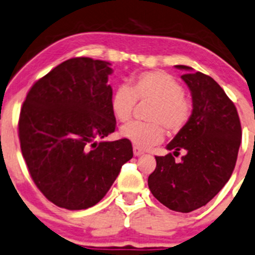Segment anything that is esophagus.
Masks as SVG:
<instances>
[{"mask_svg":"<svg viewBox=\"0 0 255 255\" xmlns=\"http://www.w3.org/2000/svg\"><path fill=\"white\" fill-rule=\"evenodd\" d=\"M133 152H134L135 156H140V155L144 154V151L141 149H139L138 146H133Z\"/></svg>","mask_w":255,"mask_h":255,"instance_id":"esophagus-1","label":"esophagus"}]
</instances>
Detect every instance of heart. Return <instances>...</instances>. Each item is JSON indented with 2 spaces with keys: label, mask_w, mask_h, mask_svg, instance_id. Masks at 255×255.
I'll list each match as a JSON object with an SVG mask.
<instances>
[{
  "label": "heart",
  "mask_w": 255,
  "mask_h": 255,
  "mask_svg": "<svg viewBox=\"0 0 255 255\" xmlns=\"http://www.w3.org/2000/svg\"><path fill=\"white\" fill-rule=\"evenodd\" d=\"M136 100L151 103L150 122H133L121 129V134L139 148H150L161 143L165 128L170 133L181 132L192 116V103L183 88L166 72H145L132 79L130 88L121 84L111 96V110L120 122L132 119Z\"/></svg>",
  "instance_id": "obj_1"
}]
</instances>
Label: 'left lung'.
<instances>
[{
    "instance_id": "obj_1",
    "label": "left lung",
    "mask_w": 255,
    "mask_h": 255,
    "mask_svg": "<svg viewBox=\"0 0 255 255\" xmlns=\"http://www.w3.org/2000/svg\"><path fill=\"white\" fill-rule=\"evenodd\" d=\"M191 90L193 111L186 127L166 149L186 154L176 163L172 154L155 156L149 176L150 192L161 204L178 213H191L208 204L231 177L241 145L240 117L221 87L211 77L178 64Z\"/></svg>"
}]
</instances>
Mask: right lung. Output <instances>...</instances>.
<instances>
[{
    "label": "right lung",
    "instance_id": "1",
    "mask_svg": "<svg viewBox=\"0 0 255 255\" xmlns=\"http://www.w3.org/2000/svg\"><path fill=\"white\" fill-rule=\"evenodd\" d=\"M110 66L89 57L64 61L37 80L21 106V154L37 188L60 208L98 204L133 157L128 139L98 141L116 129Z\"/></svg>",
    "mask_w": 255,
    "mask_h": 255
}]
</instances>
